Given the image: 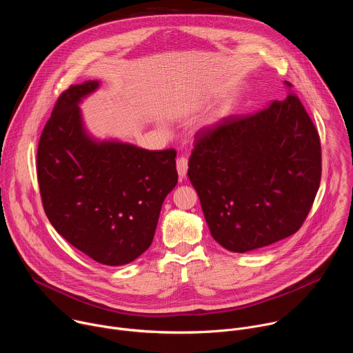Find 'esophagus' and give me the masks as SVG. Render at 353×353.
Segmentation results:
<instances>
[{"mask_svg": "<svg viewBox=\"0 0 353 353\" xmlns=\"http://www.w3.org/2000/svg\"><path fill=\"white\" fill-rule=\"evenodd\" d=\"M176 165H177V173H179V176H180V177H185L187 170H188V161H187L184 157H181V158H177Z\"/></svg>", "mask_w": 353, "mask_h": 353, "instance_id": "esophagus-1", "label": "esophagus"}]
</instances>
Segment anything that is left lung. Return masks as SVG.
Returning a JSON list of instances; mask_svg holds the SVG:
<instances>
[{"mask_svg": "<svg viewBox=\"0 0 353 353\" xmlns=\"http://www.w3.org/2000/svg\"><path fill=\"white\" fill-rule=\"evenodd\" d=\"M187 174L212 237L229 251L247 253L303 225L321 180L320 137L289 93L254 114L201 128Z\"/></svg>", "mask_w": 353, "mask_h": 353, "instance_id": "obj_1", "label": "left lung"}]
</instances>
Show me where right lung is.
I'll list each match as a JSON object with an SVG mask.
<instances>
[{"label": "right lung", "instance_id": "obj_1", "mask_svg": "<svg viewBox=\"0 0 353 353\" xmlns=\"http://www.w3.org/2000/svg\"><path fill=\"white\" fill-rule=\"evenodd\" d=\"M97 88L99 81H86L60 94L39 141L37 180L54 229L92 260L116 267L152 243L177 184L176 150L92 138L79 103Z\"/></svg>", "mask_w": 353, "mask_h": 353}]
</instances>
